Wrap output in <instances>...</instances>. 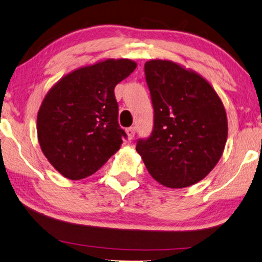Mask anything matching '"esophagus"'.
Here are the masks:
<instances>
[{
  "label": "esophagus",
  "mask_w": 262,
  "mask_h": 262,
  "mask_svg": "<svg viewBox=\"0 0 262 262\" xmlns=\"http://www.w3.org/2000/svg\"><path fill=\"white\" fill-rule=\"evenodd\" d=\"M135 134H136V127H134V126H131V127H128V128H126V135H127V138L128 139H132L135 137Z\"/></svg>",
  "instance_id": "1"
}]
</instances>
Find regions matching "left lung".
Segmentation results:
<instances>
[{
    "label": "left lung",
    "instance_id": "8db88e82",
    "mask_svg": "<svg viewBox=\"0 0 262 262\" xmlns=\"http://www.w3.org/2000/svg\"><path fill=\"white\" fill-rule=\"evenodd\" d=\"M154 127L136 151L151 177L173 189L192 186L218 164L228 139V117L202 75L170 60L145 63Z\"/></svg>",
    "mask_w": 262,
    "mask_h": 262
}]
</instances>
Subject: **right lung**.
<instances>
[{
  "label": "right lung",
  "mask_w": 262,
  "mask_h": 262,
  "mask_svg": "<svg viewBox=\"0 0 262 262\" xmlns=\"http://www.w3.org/2000/svg\"><path fill=\"white\" fill-rule=\"evenodd\" d=\"M130 59H105L62 76L37 115L41 152L62 177H91L121 148L116 84L136 70Z\"/></svg>",
  "instance_id": "add662e5"
}]
</instances>
